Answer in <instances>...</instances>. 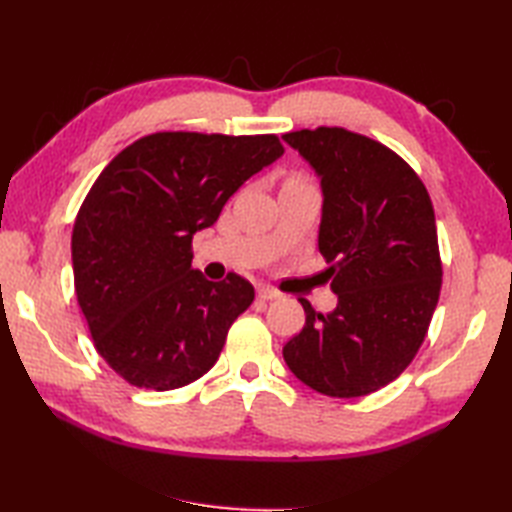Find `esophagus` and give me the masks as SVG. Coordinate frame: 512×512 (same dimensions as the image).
<instances>
[{"label": "esophagus", "mask_w": 512, "mask_h": 512, "mask_svg": "<svg viewBox=\"0 0 512 512\" xmlns=\"http://www.w3.org/2000/svg\"><path fill=\"white\" fill-rule=\"evenodd\" d=\"M257 297L262 301H273V299H279V292L275 288L262 284V286H257Z\"/></svg>", "instance_id": "1"}]
</instances>
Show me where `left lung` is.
<instances>
[{"instance_id": "left-lung-1", "label": "left lung", "mask_w": 512, "mask_h": 512, "mask_svg": "<svg viewBox=\"0 0 512 512\" xmlns=\"http://www.w3.org/2000/svg\"><path fill=\"white\" fill-rule=\"evenodd\" d=\"M321 182L319 250L336 308L314 312L284 345L301 383L358 398L402 374L438 306L442 264L427 189L405 160L343 127L281 136Z\"/></svg>"}]
</instances>
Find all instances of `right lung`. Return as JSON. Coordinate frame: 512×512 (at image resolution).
Returning a JSON list of instances; mask_svg holds the SVG:
<instances>
[{
  "label": "right lung",
  "mask_w": 512,
  "mask_h": 512,
  "mask_svg": "<svg viewBox=\"0 0 512 512\" xmlns=\"http://www.w3.org/2000/svg\"><path fill=\"white\" fill-rule=\"evenodd\" d=\"M281 154L270 134L160 132L96 178L72 231L74 290L96 350L127 383L169 391L215 365L255 288L193 270V235Z\"/></svg>",
  "instance_id": "1"
}]
</instances>
